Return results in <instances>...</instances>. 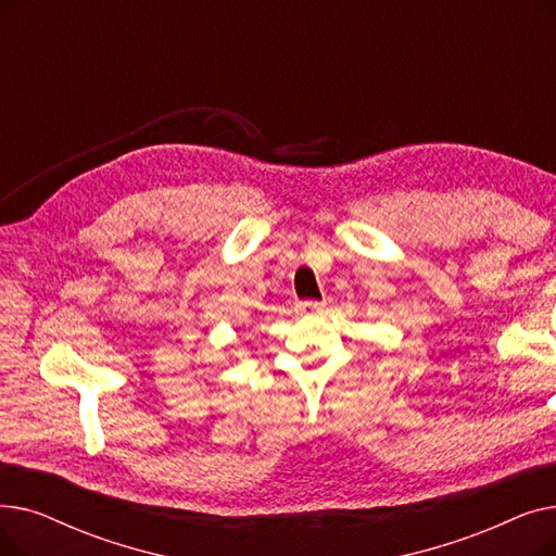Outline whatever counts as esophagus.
Listing matches in <instances>:
<instances>
[{
    "label": "esophagus",
    "instance_id": "1",
    "mask_svg": "<svg viewBox=\"0 0 556 556\" xmlns=\"http://www.w3.org/2000/svg\"><path fill=\"white\" fill-rule=\"evenodd\" d=\"M323 308H325V302H315V300L300 302V311H302V313H319Z\"/></svg>",
    "mask_w": 556,
    "mask_h": 556
}]
</instances>
